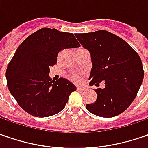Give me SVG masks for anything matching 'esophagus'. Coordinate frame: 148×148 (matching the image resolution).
Listing matches in <instances>:
<instances>
[{"label": "esophagus", "mask_w": 148, "mask_h": 148, "mask_svg": "<svg viewBox=\"0 0 148 148\" xmlns=\"http://www.w3.org/2000/svg\"><path fill=\"white\" fill-rule=\"evenodd\" d=\"M77 90H82H82H85L86 88H85L84 86H77Z\"/></svg>", "instance_id": "1"}]
</instances>
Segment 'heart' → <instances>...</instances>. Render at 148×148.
<instances>
[{"label":"heart","mask_w":148,"mask_h":148,"mask_svg":"<svg viewBox=\"0 0 148 148\" xmlns=\"http://www.w3.org/2000/svg\"><path fill=\"white\" fill-rule=\"evenodd\" d=\"M71 79L75 82H79L81 81V77L77 74H72L71 76Z\"/></svg>","instance_id":"heart-1"}]
</instances>
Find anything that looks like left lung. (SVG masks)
Masks as SVG:
<instances>
[{
    "instance_id": "left-lung-1",
    "label": "left lung",
    "mask_w": 148,
    "mask_h": 148,
    "mask_svg": "<svg viewBox=\"0 0 148 148\" xmlns=\"http://www.w3.org/2000/svg\"><path fill=\"white\" fill-rule=\"evenodd\" d=\"M76 37L91 56L93 67L90 85L104 89L95 90L97 99L86 105L95 115L111 118L126 110L136 98L144 71L138 53L123 39L106 30L76 34Z\"/></svg>"
}]
</instances>
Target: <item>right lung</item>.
I'll use <instances>...</instances> for the list:
<instances>
[{
	"instance_id": "1",
	"label": "right lung",
	"mask_w": 148,
	"mask_h": 148,
	"mask_svg": "<svg viewBox=\"0 0 148 148\" xmlns=\"http://www.w3.org/2000/svg\"><path fill=\"white\" fill-rule=\"evenodd\" d=\"M74 34L43 28L20 44L9 62L5 77L10 94L20 107L34 117L44 118L62 110L76 86L65 78L53 82L50 67L65 49L78 48Z\"/></svg>"
}]
</instances>
